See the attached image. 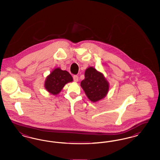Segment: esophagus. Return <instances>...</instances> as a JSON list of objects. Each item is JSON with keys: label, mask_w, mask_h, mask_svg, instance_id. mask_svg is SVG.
Here are the masks:
<instances>
[{"label": "esophagus", "mask_w": 160, "mask_h": 160, "mask_svg": "<svg viewBox=\"0 0 160 160\" xmlns=\"http://www.w3.org/2000/svg\"><path fill=\"white\" fill-rule=\"evenodd\" d=\"M73 79H74V81L75 82H77L78 81V77L77 76H73Z\"/></svg>", "instance_id": "34e87169"}]
</instances>
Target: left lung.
<instances>
[{"label": "left lung", "instance_id": "8db88e82", "mask_svg": "<svg viewBox=\"0 0 160 160\" xmlns=\"http://www.w3.org/2000/svg\"><path fill=\"white\" fill-rule=\"evenodd\" d=\"M84 77L81 82V87L92 102H98L106 97L109 83L102 72L93 67H89L85 70Z\"/></svg>", "mask_w": 160, "mask_h": 160}]
</instances>
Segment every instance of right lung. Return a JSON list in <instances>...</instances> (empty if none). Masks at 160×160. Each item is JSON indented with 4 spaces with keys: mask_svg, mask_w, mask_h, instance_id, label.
Wrapping results in <instances>:
<instances>
[{
    "mask_svg": "<svg viewBox=\"0 0 160 160\" xmlns=\"http://www.w3.org/2000/svg\"><path fill=\"white\" fill-rule=\"evenodd\" d=\"M72 81L73 78L68 71L62 70L60 68H56L47 77L44 87L47 91L56 95L61 92L66 84Z\"/></svg>",
    "mask_w": 160,
    "mask_h": 160,
    "instance_id": "add662e5",
    "label": "right lung"
}]
</instances>
